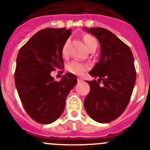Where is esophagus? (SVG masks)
I'll return each instance as SVG.
<instances>
[{"label": "esophagus", "instance_id": "obj_1", "mask_svg": "<svg viewBox=\"0 0 150 150\" xmlns=\"http://www.w3.org/2000/svg\"><path fill=\"white\" fill-rule=\"evenodd\" d=\"M77 81H78V83H82V82H83V79H81V78H78Z\"/></svg>", "mask_w": 150, "mask_h": 150}]
</instances>
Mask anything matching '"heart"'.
Here are the masks:
<instances>
[{"label": "heart", "mask_w": 150, "mask_h": 150, "mask_svg": "<svg viewBox=\"0 0 150 150\" xmlns=\"http://www.w3.org/2000/svg\"><path fill=\"white\" fill-rule=\"evenodd\" d=\"M83 40L88 50L93 46H97V44H98L95 38L90 34H85L83 37ZM67 46H68V41H66L62 50V53L63 56H67ZM88 69V64H83L82 62H78V61H72L67 65V71L71 74L77 75V76L83 75Z\"/></svg>", "instance_id": "obj_1"}]
</instances>
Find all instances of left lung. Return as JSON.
<instances>
[{
  "mask_svg": "<svg viewBox=\"0 0 150 150\" xmlns=\"http://www.w3.org/2000/svg\"><path fill=\"white\" fill-rule=\"evenodd\" d=\"M84 29L95 36L100 45V59L89 72L98 81H86L90 91L84 100V107L95 121L110 122L121 116L131 99L136 81L133 54L110 30L103 28Z\"/></svg>",
  "mask_w": 150,
  "mask_h": 150,
  "instance_id": "1",
  "label": "left lung"
}]
</instances>
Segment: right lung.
<instances>
[{
  "label": "right lung",
  "instance_id": "1",
  "mask_svg": "<svg viewBox=\"0 0 150 150\" xmlns=\"http://www.w3.org/2000/svg\"><path fill=\"white\" fill-rule=\"evenodd\" d=\"M71 29L47 28L36 33L18 51L15 84L24 109L32 120L50 124L62 114L69 92L77 83L71 73L57 82L50 73L64 67L62 50Z\"/></svg>",
  "mask_w": 150,
  "mask_h": 150
}]
</instances>
